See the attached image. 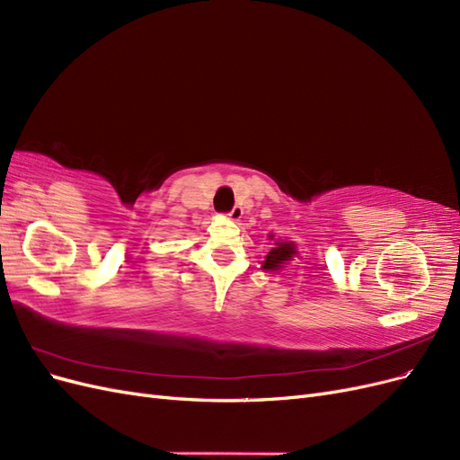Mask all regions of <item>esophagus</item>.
<instances>
[{
  "mask_svg": "<svg viewBox=\"0 0 460 460\" xmlns=\"http://www.w3.org/2000/svg\"><path fill=\"white\" fill-rule=\"evenodd\" d=\"M242 215H243V208H242L240 205L232 207V211H228V213H226V217H228L230 220H240V218H242Z\"/></svg>",
  "mask_w": 460,
  "mask_h": 460,
  "instance_id": "34e87169",
  "label": "esophagus"
}]
</instances>
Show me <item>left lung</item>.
Wrapping results in <instances>:
<instances>
[{
  "label": "left lung",
  "instance_id": "8db88e82",
  "mask_svg": "<svg viewBox=\"0 0 460 460\" xmlns=\"http://www.w3.org/2000/svg\"><path fill=\"white\" fill-rule=\"evenodd\" d=\"M294 255H296V245L294 243H291V242H278L276 247H272L269 252L262 269L278 270L286 261H289Z\"/></svg>",
  "mask_w": 460,
  "mask_h": 460
}]
</instances>
